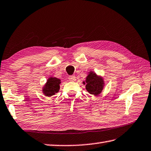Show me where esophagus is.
<instances>
[{
  "mask_svg": "<svg viewBox=\"0 0 151 151\" xmlns=\"http://www.w3.org/2000/svg\"><path fill=\"white\" fill-rule=\"evenodd\" d=\"M76 78L75 76H70L69 77H68V79H69V80L71 81H76Z\"/></svg>",
  "mask_w": 151,
  "mask_h": 151,
  "instance_id": "1",
  "label": "esophagus"
}]
</instances>
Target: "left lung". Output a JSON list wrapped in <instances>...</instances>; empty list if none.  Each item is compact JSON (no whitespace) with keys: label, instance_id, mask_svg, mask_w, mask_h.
Listing matches in <instances>:
<instances>
[{"label":"left lung","instance_id":"8db88e82","mask_svg":"<svg viewBox=\"0 0 151 151\" xmlns=\"http://www.w3.org/2000/svg\"><path fill=\"white\" fill-rule=\"evenodd\" d=\"M84 84H86V89L90 94L98 95L103 89V80L101 77H98L95 73L91 72L86 78Z\"/></svg>","mask_w":151,"mask_h":151}]
</instances>
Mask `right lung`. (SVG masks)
<instances>
[{"label": "right lung", "mask_w": 151, "mask_h": 151, "mask_svg": "<svg viewBox=\"0 0 151 151\" xmlns=\"http://www.w3.org/2000/svg\"><path fill=\"white\" fill-rule=\"evenodd\" d=\"M60 80L56 78H50L47 80V83L43 87L42 91L47 96H50L58 93L60 89Z\"/></svg>", "instance_id": "obj_1"}]
</instances>
